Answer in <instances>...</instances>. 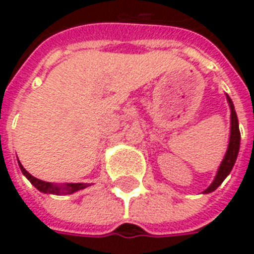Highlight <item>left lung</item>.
Masks as SVG:
<instances>
[{
    "instance_id": "8db88e82",
    "label": "left lung",
    "mask_w": 254,
    "mask_h": 254,
    "mask_svg": "<svg viewBox=\"0 0 254 254\" xmlns=\"http://www.w3.org/2000/svg\"><path fill=\"white\" fill-rule=\"evenodd\" d=\"M227 102L230 106V138H229V145H227V151L224 154V158L222 160V163L219 166L218 171H216V176L213 178L212 184L202 191V193H211L216 188L226 180V177L229 176L233 167H234L235 160L240 152V144H241V133H240V127H238V118H237V113L234 110V105H233V100L230 99L229 95H226Z\"/></svg>"
}]
</instances>
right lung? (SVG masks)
Here are the masks:
<instances>
[{
  "instance_id": "obj_1",
  "label": "right lung",
  "mask_w": 254,
  "mask_h": 254,
  "mask_svg": "<svg viewBox=\"0 0 254 254\" xmlns=\"http://www.w3.org/2000/svg\"><path fill=\"white\" fill-rule=\"evenodd\" d=\"M19 166L21 173L27 177V180L34 185V187L38 189L42 193H46V194H57V196H65V194H72L74 191L81 190V189H85L87 187H89L88 184H52V182L42 181V180H38L34 176H31L28 171L25 170L23 165L20 163Z\"/></svg>"
}]
</instances>
